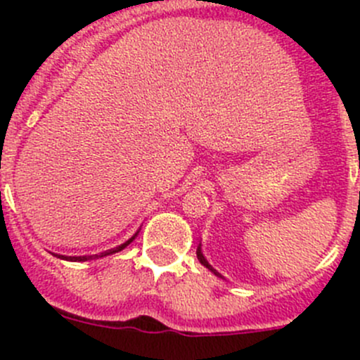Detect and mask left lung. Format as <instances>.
Masks as SVG:
<instances>
[{"mask_svg": "<svg viewBox=\"0 0 360 360\" xmlns=\"http://www.w3.org/2000/svg\"><path fill=\"white\" fill-rule=\"evenodd\" d=\"M197 257H198V261H200V263L203 264V266H205V268H209V270H210V271H212V274H214V275H217V277H221V274H217V271H216V270H214V268H212V266H210V264H209V263H207V259H205V257H203V254H202V250H200V248H198V249H197ZM221 278H223V277H221Z\"/></svg>", "mask_w": 360, "mask_h": 360, "instance_id": "1", "label": "left lung"}]
</instances>
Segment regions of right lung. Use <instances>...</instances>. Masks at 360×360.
Instances as JSON below:
<instances>
[{
  "instance_id": "1",
  "label": "right lung",
  "mask_w": 360,
  "mask_h": 360,
  "mask_svg": "<svg viewBox=\"0 0 360 360\" xmlns=\"http://www.w3.org/2000/svg\"><path fill=\"white\" fill-rule=\"evenodd\" d=\"M137 237V233L134 235L132 238H129V240L125 242V244H122V245H118V248H115V249H110V250H104V252H101V254H96V256H59V257H63V259H66V261H86V259H92V257H103V256H108V254H115V252H118V250H122V249H125L127 245L130 244V242L134 240V238Z\"/></svg>"
}]
</instances>
